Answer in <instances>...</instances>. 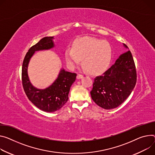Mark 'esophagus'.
I'll use <instances>...</instances> for the list:
<instances>
[{"mask_svg":"<svg viewBox=\"0 0 155 155\" xmlns=\"http://www.w3.org/2000/svg\"><path fill=\"white\" fill-rule=\"evenodd\" d=\"M77 79H81L83 78V76L81 74H78L77 76Z\"/></svg>","mask_w":155,"mask_h":155,"instance_id":"34e87169","label":"esophagus"}]
</instances>
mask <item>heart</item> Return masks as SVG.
Returning <instances> with one entry per match:
<instances>
[{"label":"heart","instance_id":"1","mask_svg":"<svg viewBox=\"0 0 155 155\" xmlns=\"http://www.w3.org/2000/svg\"><path fill=\"white\" fill-rule=\"evenodd\" d=\"M112 57L111 47L106 41L85 36L75 41L73 48H68L65 58L70 67L78 65L82 59V65L87 71L97 74L106 70Z\"/></svg>","mask_w":155,"mask_h":155}]
</instances>
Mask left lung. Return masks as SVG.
Wrapping results in <instances>:
<instances>
[{"label":"left lung","mask_w":155,"mask_h":155,"mask_svg":"<svg viewBox=\"0 0 155 155\" xmlns=\"http://www.w3.org/2000/svg\"><path fill=\"white\" fill-rule=\"evenodd\" d=\"M125 48L128 47L124 44ZM137 82L135 62L130 51L120 54L102 75L96 77L90 91L92 100L105 109L120 106L134 90Z\"/></svg>","instance_id":"1"}]
</instances>
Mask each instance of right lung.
<instances>
[{
    "label": "right lung",
    "instance_id": "right-lung-1",
    "mask_svg": "<svg viewBox=\"0 0 155 155\" xmlns=\"http://www.w3.org/2000/svg\"><path fill=\"white\" fill-rule=\"evenodd\" d=\"M54 36L45 37L28 50L23 62L21 70L22 84L29 100L39 109L52 112L60 109L68 101L70 87L75 81L77 74L61 68L58 77L49 87L40 90L31 83L28 75V66L36 51L48 50L54 47Z\"/></svg>",
    "mask_w": 155,
    "mask_h": 155
}]
</instances>
